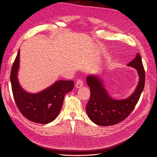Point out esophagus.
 <instances>
[{"label":"esophagus","mask_w":157,"mask_h":157,"mask_svg":"<svg viewBox=\"0 0 157 157\" xmlns=\"http://www.w3.org/2000/svg\"><path fill=\"white\" fill-rule=\"evenodd\" d=\"M83 85V82L82 79H79L77 80L76 83H75V87L76 88H81Z\"/></svg>","instance_id":"34e87169"}]
</instances>
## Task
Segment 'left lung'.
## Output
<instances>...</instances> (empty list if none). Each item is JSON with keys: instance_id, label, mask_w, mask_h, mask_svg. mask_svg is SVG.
<instances>
[{"instance_id": "obj_1", "label": "left lung", "mask_w": 157, "mask_h": 157, "mask_svg": "<svg viewBox=\"0 0 157 157\" xmlns=\"http://www.w3.org/2000/svg\"><path fill=\"white\" fill-rule=\"evenodd\" d=\"M128 66L138 70L140 81L135 91L126 99L112 98L98 76L92 75L87 76V83L90 87V96L86 105V112L89 119L95 124L106 126L122 122L132 112L138 103L145 82V70L139 53Z\"/></svg>"}]
</instances>
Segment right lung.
I'll use <instances>...</instances> for the list:
<instances>
[{"label":"right lung","mask_w":157,"mask_h":157,"mask_svg":"<svg viewBox=\"0 0 157 157\" xmlns=\"http://www.w3.org/2000/svg\"><path fill=\"white\" fill-rule=\"evenodd\" d=\"M19 50L13 63L10 81L15 102L20 112L33 122L47 124L56 119L61 109L64 95L74 86L71 80H59L43 91L29 93L21 88L17 80Z\"/></svg>","instance_id":"obj_1"}]
</instances>
